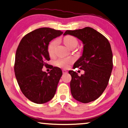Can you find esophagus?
Returning a JSON list of instances; mask_svg holds the SVG:
<instances>
[{"label":"esophagus","mask_w":128,"mask_h":128,"mask_svg":"<svg viewBox=\"0 0 128 128\" xmlns=\"http://www.w3.org/2000/svg\"><path fill=\"white\" fill-rule=\"evenodd\" d=\"M62 73L63 74H67L68 73V71L67 70H62Z\"/></svg>","instance_id":"esophagus-1"}]
</instances>
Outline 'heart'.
<instances>
[{
	"label": "heart",
	"mask_w": 128,
	"mask_h": 128,
	"mask_svg": "<svg viewBox=\"0 0 128 128\" xmlns=\"http://www.w3.org/2000/svg\"><path fill=\"white\" fill-rule=\"evenodd\" d=\"M64 43L69 48H72L73 47L76 46L78 44V41L76 37L71 36H67L64 37ZM58 39H54L52 40L48 46V52L50 57L54 56L55 54L56 48L57 44H58ZM74 58L73 57H67V58H60L58 59L56 61L57 66L62 68H67L71 63L74 62Z\"/></svg>",
	"instance_id": "heart-1"
}]
</instances>
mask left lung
Returning <instances> with one entry per match:
<instances>
[{"label":"left lung","instance_id":"1","mask_svg":"<svg viewBox=\"0 0 128 128\" xmlns=\"http://www.w3.org/2000/svg\"><path fill=\"white\" fill-rule=\"evenodd\" d=\"M77 37L84 44L82 56L74 63L73 68L85 71L78 76L69 71L71 76V92L73 98L82 103H88L98 98L108 84L113 68V54L106 37L90 27L67 30L64 35Z\"/></svg>","mask_w":128,"mask_h":128}]
</instances>
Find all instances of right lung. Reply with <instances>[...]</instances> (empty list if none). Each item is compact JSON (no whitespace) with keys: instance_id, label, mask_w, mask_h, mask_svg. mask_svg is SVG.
Instances as JSON below:
<instances>
[{"instance_id":"right-lung-1","label":"right lung","mask_w":128,"mask_h":128,"mask_svg":"<svg viewBox=\"0 0 128 128\" xmlns=\"http://www.w3.org/2000/svg\"><path fill=\"white\" fill-rule=\"evenodd\" d=\"M60 30L43 27L30 32L20 41L17 48L14 70L22 93L27 99L42 104L55 95L62 72L52 67L48 73L42 71L49 66L48 46L50 41L62 34Z\"/></svg>"}]
</instances>
